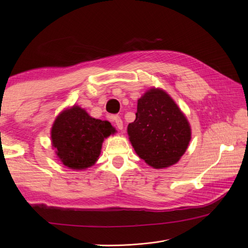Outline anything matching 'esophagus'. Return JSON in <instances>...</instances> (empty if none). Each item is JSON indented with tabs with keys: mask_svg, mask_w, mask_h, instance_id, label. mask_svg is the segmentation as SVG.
Wrapping results in <instances>:
<instances>
[{
	"mask_svg": "<svg viewBox=\"0 0 248 248\" xmlns=\"http://www.w3.org/2000/svg\"><path fill=\"white\" fill-rule=\"evenodd\" d=\"M111 121L115 123V125L117 126V128H119L120 130H121L123 128V121L121 120V118H120L119 116H115L111 118Z\"/></svg>",
	"mask_w": 248,
	"mask_h": 248,
	"instance_id": "1",
	"label": "esophagus"
}]
</instances>
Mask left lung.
Here are the masks:
<instances>
[{
	"label": "left lung",
	"instance_id": "obj_1",
	"mask_svg": "<svg viewBox=\"0 0 248 248\" xmlns=\"http://www.w3.org/2000/svg\"><path fill=\"white\" fill-rule=\"evenodd\" d=\"M134 151L154 169L179 161L191 139L183 112L161 89L152 88L138 100L136 120L127 127Z\"/></svg>",
	"mask_w": 248,
	"mask_h": 248
}]
</instances>
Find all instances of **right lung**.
Here are the masks:
<instances>
[{
  "label": "right lung",
  "mask_w": 248,
  "mask_h": 248,
  "mask_svg": "<svg viewBox=\"0 0 248 248\" xmlns=\"http://www.w3.org/2000/svg\"><path fill=\"white\" fill-rule=\"evenodd\" d=\"M108 121L92 118L78 106L63 110L51 127L56 154L65 167L86 170L98 159L104 139L115 133Z\"/></svg>",
  "instance_id": "obj_1"
}]
</instances>
